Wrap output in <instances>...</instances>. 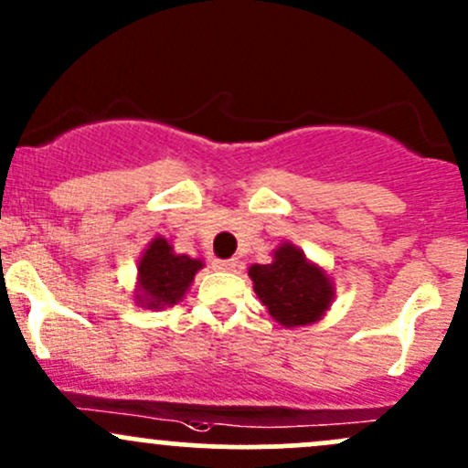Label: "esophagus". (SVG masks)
Wrapping results in <instances>:
<instances>
[{
  "mask_svg": "<svg viewBox=\"0 0 468 468\" xmlns=\"http://www.w3.org/2000/svg\"><path fill=\"white\" fill-rule=\"evenodd\" d=\"M236 265H239V261H236V259H228V261L216 259V261H214V268H216V270H223V272H232Z\"/></svg>",
  "mask_w": 468,
  "mask_h": 468,
  "instance_id": "34e87169",
  "label": "esophagus"
}]
</instances>
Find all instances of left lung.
I'll return each mask as SVG.
<instances>
[{"instance_id":"left-lung-1","label":"left lung","mask_w":468,"mask_h":468,"mask_svg":"<svg viewBox=\"0 0 468 468\" xmlns=\"http://www.w3.org/2000/svg\"><path fill=\"white\" fill-rule=\"evenodd\" d=\"M250 279L261 303L285 328L314 324L333 303L330 276L292 243L279 245L272 263L252 265Z\"/></svg>"}]
</instances>
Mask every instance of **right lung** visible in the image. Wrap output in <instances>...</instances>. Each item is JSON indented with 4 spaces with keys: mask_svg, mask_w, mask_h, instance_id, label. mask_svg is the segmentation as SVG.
Here are the masks:
<instances>
[{
    "mask_svg": "<svg viewBox=\"0 0 468 468\" xmlns=\"http://www.w3.org/2000/svg\"><path fill=\"white\" fill-rule=\"evenodd\" d=\"M203 261L187 254H176L167 239L155 236L138 261V288L135 301L143 308H172L183 301Z\"/></svg>",
    "mask_w": 468,
    "mask_h": 468,
    "instance_id": "1",
    "label": "right lung"
}]
</instances>
